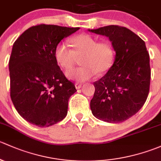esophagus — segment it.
Segmentation results:
<instances>
[{"instance_id": "esophagus-1", "label": "esophagus", "mask_w": 161, "mask_h": 161, "mask_svg": "<svg viewBox=\"0 0 161 161\" xmlns=\"http://www.w3.org/2000/svg\"><path fill=\"white\" fill-rule=\"evenodd\" d=\"M81 87H82V84H81V83H79V82L75 83L76 89H80Z\"/></svg>"}]
</instances>
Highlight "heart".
<instances>
[{"label":"heart","instance_id":"b5f03b06","mask_svg":"<svg viewBox=\"0 0 161 161\" xmlns=\"http://www.w3.org/2000/svg\"><path fill=\"white\" fill-rule=\"evenodd\" d=\"M74 49L65 42H60L55 49V59L59 67L64 69H70L80 57L81 65L78 68L66 72V77L69 80L84 82L97 74L105 73L111 67L114 53L108 42H97L95 38L87 34H80L70 39Z\"/></svg>","mask_w":161,"mask_h":161}]
</instances>
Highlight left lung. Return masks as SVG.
<instances>
[{
	"label": "left lung",
	"mask_w": 161,
	"mask_h": 161,
	"mask_svg": "<svg viewBox=\"0 0 161 161\" xmlns=\"http://www.w3.org/2000/svg\"><path fill=\"white\" fill-rule=\"evenodd\" d=\"M88 31L108 38L115 52L107 74L94 83L92 114L109 123L124 122L139 112L150 91V56L145 42L130 29L118 25Z\"/></svg>",
	"instance_id": "1"
}]
</instances>
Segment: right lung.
Masks as SVG:
<instances>
[{
  "mask_svg": "<svg viewBox=\"0 0 161 161\" xmlns=\"http://www.w3.org/2000/svg\"><path fill=\"white\" fill-rule=\"evenodd\" d=\"M79 29L39 25L25 31L13 45L9 59L11 98L29 123L48 127L67 116L69 98L77 90L58 66L54 53L62 39Z\"/></svg>",
  "mask_w": 161,
  "mask_h": 161,
  "instance_id": "1",
  "label": "right lung"
}]
</instances>
